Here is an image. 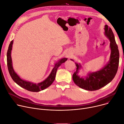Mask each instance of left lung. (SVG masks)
Segmentation results:
<instances>
[{
    "mask_svg": "<svg viewBox=\"0 0 124 124\" xmlns=\"http://www.w3.org/2000/svg\"><path fill=\"white\" fill-rule=\"evenodd\" d=\"M104 30L105 35L110 41L111 53L110 61L103 69L90 72L84 78H81L78 75L79 70L82 68L81 65L76 63L77 70L72 75V79L75 84L83 89L90 91L99 90L110 83L117 74L119 63L118 47L112 29L107 25H105Z\"/></svg>",
    "mask_w": 124,
    "mask_h": 124,
    "instance_id": "left-lung-1",
    "label": "left lung"
}]
</instances>
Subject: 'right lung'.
<instances>
[{
	"label": "right lung",
	"instance_id": "right-lung-1",
	"mask_svg": "<svg viewBox=\"0 0 124 124\" xmlns=\"http://www.w3.org/2000/svg\"><path fill=\"white\" fill-rule=\"evenodd\" d=\"M13 42V40L10 42L8 50H7V64L9 74L14 82L16 83L20 86L22 87V88L25 89L27 91L33 92H38L48 88L54 81L57 68L62 63L67 61V58H63V59L60 60L59 62H56L54 65V67L52 70V72H50V75L45 80L38 84H34L33 83L26 81L25 80L21 79L15 72V71L14 70L12 67V59L11 56V52Z\"/></svg>",
	"mask_w": 124,
	"mask_h": 124
}]
</instances>
